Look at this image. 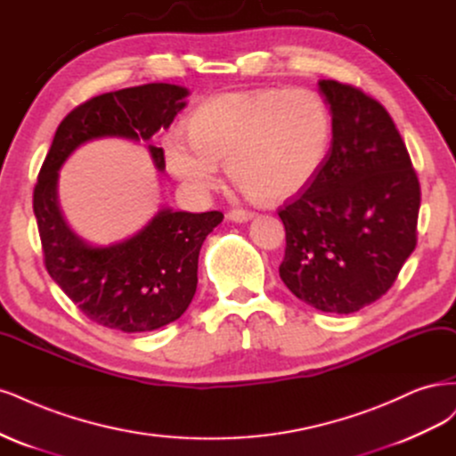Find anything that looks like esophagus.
<instances>
[{"label": "esophagus", "instance_id": "1", "mask_svg": "<svg viewBox=\"0 0 456 456\" xmlns=\"http://www.w3.org/2000/svg\"><path fill=\"white\" fill-rule=\"evenodd\" d=\"M254 216H256V212H252V210H231L227 214V217L231 219V222H237V224H246Z\"/></svg>", "mask_w": 456, "mask_h": 456}]
</instances>
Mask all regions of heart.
<instances>
[{
  "label": "heart",
  "mask_w": 456,
  "mask_h": 456,
  "mask_svg": "<svg viewBox=\"0 0 456 456\" xmlns=\"http://www.w3.org/2000/svg\"><path fill=\"white\" fill-rule=\"evenodd\" d=\"M191 148L168 136L175 178L197 191L216 183V165L246 195L286 199L314 180L331 145V113L311 89L234 91L210 98L185 121Z\"/></svg>",
  "instance_id": "1"
}]
</instances>
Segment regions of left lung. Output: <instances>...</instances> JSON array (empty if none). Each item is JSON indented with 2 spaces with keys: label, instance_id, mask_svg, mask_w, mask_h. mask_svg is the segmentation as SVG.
Instances as JSON below:
<instances>
[{
  "label": "left lung",
  "instance_id": "left-lung-1",
  "mask_svg": "<svg viewBox=\"0 0 456 456\" xmlns=\"http://www.w3.org/2000/svg\"><path fill=\"white\" fill-rule=\"evenodd\" d=\"M331 148L311 185L278 210L281 278L322 313L350 314L383 297L417 246L420 185L388 111L352 85L318 81Z\"/></svg>",
  "mask_w": 456,
  "mask_h": 456
}]
</instances>
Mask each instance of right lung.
<instances>
[{
	"label": "right lung",
	"mask_w": 456,
	"mask_h": 456,
	"mask_svg": "<svg viewBox=\"0 0 456 456\" xmlns=\"http://www.w3.org/2000/svg\"><path fill=\"white\" fill-rule=\"evenodd\" d=\"M189 91L150 83L91 98L58 125L34 189V214L45 267L53 281L100 326L125 333L163 328L178 320L197 291L199 252L222 224V212L160 208L145 227L110 246H94L73 232L58 204V170L79 145L98 138L148 142L185 108ZM157 170L163 148L148 145Z\"/></svg>",
	"instance_id": "obj_1"
}]
</instances>
